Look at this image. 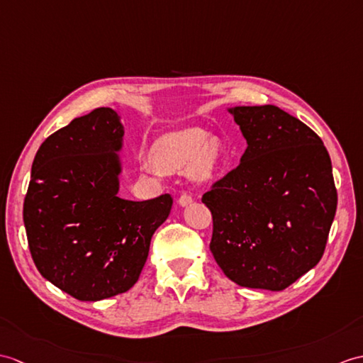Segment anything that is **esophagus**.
Here are the masks:
<instances>
[{"instance_id":"esophagus-1","label":"esophagus","mask_w":363,"mask_h":363,"mask_svg":"<svg viewBox=\"0 0 363 363\" xmlns=\"http://www.w3.org/2000/svg\"><path fill=\"white\" fill-rule=\"evenodd\" d=\"M178 202H179L181 206H189L190 202H193V196L189 195V193H182V195L178 199Z\"/></svg>"}]
</instances>
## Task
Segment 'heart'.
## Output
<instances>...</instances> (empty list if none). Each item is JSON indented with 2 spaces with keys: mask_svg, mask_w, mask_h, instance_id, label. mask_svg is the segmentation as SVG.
<instances>
[{
  "mask_svg": "<svg viewBox=\"0 0 363 363\" xmlns=\"http://www.w3.org/2000/svg\"><path fill=\"white\" fill-rule=\"evenodd\" d=\"M220 147L208 142V136L202 130H185L165 138L156 147L154 157L142 161L140 170L148 174L165 172H185L191 167L199 178H208L220 164Z\"/></svg>",
  "mask_w": 363,
  "mask_h": 363,
  "instance_id": "obj_1",
  "label": "heart"
}]
</instances>
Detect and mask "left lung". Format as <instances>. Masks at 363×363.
I'll list each match as a JSON object with an SVG mask.
<instances>
[{
	"label": "left lung",
	"mask_w": 363,
	"mask_h": 363,
	"mask_svg": "<svg viewBox=\"0 0 363 363\" xmlns=\"http://www.w3.org/2000/svg\"><path fill=\"white\" fill-rule=\"evenodd\" d=\"M230 113L247 148L202 195L213 220L210 250L232 281L283 291L323 257L337 208L331 159L308 125L278 106Z\"/></svg>",
	"instance_id": "8db88e82"
}]
</instances>
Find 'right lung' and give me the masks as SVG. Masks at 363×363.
I'll use <instances>...</instances> for the list:
<instances>
[{"label":"right lung","instance_id":"obj_1","mask_svg":"<svg viewBox=\"0 0 363 363\" xmlns=\"http://www.w3.org/2000/svg\"><path fill=\"white\" fill-rule=\"evenodd\" d=\"M123 130L111 108H96L41 143L23 204L33 263L82 301L126 292L139 280L150 241L173 204L117 196Z\"/></svg>","mask_w":363,"mask_h":363}]
</instances>
